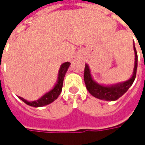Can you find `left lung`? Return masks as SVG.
Instances as JSON below:
<instances>
[{
  "label": "left lung",
  "instance_id": "obj_1",
  "mask_svg": "<svg viewBox=\"0 0 145 145\" xmlns=\"http://www.w3.org/2000/svg\"><path fill=\"white\" fill-rule=\"evenodd\" d=\"M134 47V52H135V66L133 70L132 76L128 80L123 82H120L115 85L111 86H103L99 84L91 77V71L88 64H85V69H84V82L86 84V87L90 94L94 97L106 100V101H115L121 97L129 89V88L132 85L134 82L136 75H137V53L135 46Z\"/></svg>",
  "mask_w": 145,
  "mask_h": 145
}]
</instances>
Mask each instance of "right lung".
<instances>
[{
  "label": "right lung",
  "mask_w": 145,
  "mask_h": 145,
  "mask_svg": "<svg viewBox=\"0 0 145 145\" xmlns=\"http://www.w3.org/2000/svg\"><path fill=\"white\" fill-rule=\"evenodd\" d=\"M70 65H71V63H68V62L64 63L63 64L61 65L60 69H59V72H58V77H57V83L55 84V86L54 87V88H53L51 91H50L49 92L46 93L39 99H37L35 101H30V102H29L26 99L20 97V96H19V99L21 100H22L25 103H26L27 105H29L31 107H43V106H46L47 104H50V103L54 102L58 97V95L61 94L62 89H63L64 77H65V74H66V73Z\"/></svg>",
  "instance_id": "obj_1"
}]
</instances>
